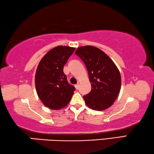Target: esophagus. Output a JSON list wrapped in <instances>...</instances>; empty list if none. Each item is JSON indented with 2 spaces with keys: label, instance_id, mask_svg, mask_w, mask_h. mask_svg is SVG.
Returning <instances> with one entry per match:
<instances>
[{
  "label": "esophagus",
  "instance_id": "obj_1",
  "mask_svg": "<svg viewBox=\"0 0 154 154\" xmlns=\"http://www.w3.org/2000/svg\"><path fill=\"white\" fill-rule=\"evenodd\" d=\"M79 84H76L75 86V88H76L77 90H78L79 89Z\"/></svg>",
  "mask_w": 154,
  "mask_h": 154
}]
</instances>
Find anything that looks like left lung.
<instances>
[{"label": "left lung", "instance_id": "left-lung-1", "mask_svg": "<svg viewBox=\"0 0 154 154\" xmlns=\"http://www.w3.org/2000/svg\"><path fill=\"white\" fill-rule=\"evenodd\" d=\"M75 54L86 65L91 84V91L84 96L86 105L98 111L108 108L121 90V77L118 68L108 55L95 46H80Z\"/></svg>", "mask_w": 154, "mask_h": 154}]
</instances>
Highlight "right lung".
I'll return each instance as SVG.
<instances>
[{"mask_svg": "<svg viewBox=\"0 0 154 154\" xmlns=\"http://www.w3.org/2000/svg\"><path fill=\"white\" fill-rule=\"evenodd\" d=\"M75 48L58 46L50 50L39 63L35 84L39 98L46 107L60 109L66 106L75 91L63 71Z\"/></svg>", "mask_w": 154, "mask_h": 154, "instance_id": "1", "label": "right lung"}]
</instances>
